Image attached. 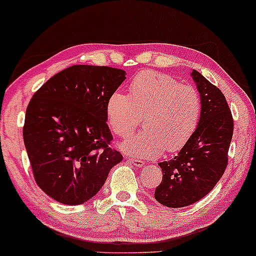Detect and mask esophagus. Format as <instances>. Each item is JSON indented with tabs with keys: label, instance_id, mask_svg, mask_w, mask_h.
<instances>
[{
	"label": "esophagus",
	"instance_id": "34e87169",
	"mask_svg": "<svg viewBox=\"0 0 256 256\" xmlns=\"http://www.w3.org/2000/svg\"><path fill=\"white\" fill-rule=\"evenodd\" d=\"M128 162H129V164L136 166V167H144V161H141V160H132V158H128Z\"/></svg>",
	"mask_w": 256,
	"mask_h": 256
}]
</instances>
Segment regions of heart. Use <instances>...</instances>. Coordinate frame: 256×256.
Masks as SVG:
<instances>
[{"mask_svg":"<svg viewBox=\"0 0 256 256\" xmlns=\"http://www.w3.org/2000/svg\"><path fill=\"white\" fill-rule=\"evenodd\" d=\"M130 94L116 90L106 107L107 124L118 138H128L136 127L144 130L120 144L126 154L140 158H158L178 152L190 140L202 112L196 88L182 84L164 72H138L129 86Z\"/></svg>","mask_w":256,"mask_h":256,"instance_id":"1","label":"heart"}]
</instances>
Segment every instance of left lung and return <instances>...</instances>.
<instances>
[{
  "mask_svg": "<svg viewBox=\"0 0 256 256\" xmlns=\"http://www.w3.org/2000/svg\"><path fill=\"white\" fill-rule=\"evenodd\" d=\"M202 100L198 124L174 158L160 162L162 181L154 198L166 207H187L215 187L228 164L234 122L226 98L200 72H192Z\"/></svg>",
  "mask_w": 256,
  "mask_h": 256,
  "instance_id": "obj_1",
  "label": "left lung"
}]
</instances>
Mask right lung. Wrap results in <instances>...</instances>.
Instances as JSON below:
<instances>
[{"label": "right lung", "instance_id": "right-lung-1", "mask_svg": "<svg viewBox=\"0 0 256 256\" xmlns=\"http://www.w3.org/2000/svg\"><path fill=\"white\" fill-rule=\"evenodd\" d=\"M126 72L78 64L52 76L26 112L23 140L36 184L63 204H82L102 188L122 155L112 140L106 107Z\"/></svg>", "mask_w": 256, "mask_h": 256}]
</instances>
